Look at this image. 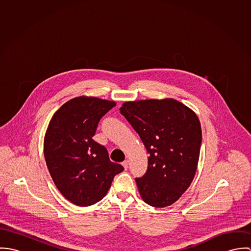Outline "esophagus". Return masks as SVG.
<instances>
[{"mask_svg":"<svg viewBox=\"0 0 251 251\" xmlns=\"http://www.w3.org/2000/svg\"><path fill=\"white\" fill-rule=\"evenodd\" d=\"M128 163H129V161L126 159V160H125L122 164H123V166H124V168L126 170L127 168H128Z\"/></svg>","mask_w":251,"mask_h":251,"instance_id":"1","label":"esophagus"}]
</instances>
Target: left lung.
Returning a JSON list of instances; mask_svg holds the SVG:
<instances>
[{
  "label": "left lung",
  "mask_w": 251,
  "mask_h": 251,
  "mask_svg": "<svg viewBox=\"0 0 251 251\" xmlns=\"http://www.w3.org/2000/svg\"><path fill=\"white\" fill-rule=\"evenodd\" d=\"M120 111L150 154L147 172L135 179L144 202L155 208L172 205L196 173L202 141L197 115L174 99L126 101Z\"/></svg>",
  "instance_id": "8db88e82"
}]
</instances>
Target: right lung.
I'll use <instances>...</instances> for the list:
<instances>
[{"label":"right lung","instance_id":"1","mask_svg":"<svg viewBox=\"0 0 251 251\" xmlns=\"http://www.w3.org/2000/svg\"><path fill=\"white\" fill-rule=\"evenodd\" d=\"M115 105L95 97H77L59 108L48 125L43 143L46 165L59 191L74 205L100 201L124 170L93 139L99 122Z\"/></svg>","mask_w":251,"mask_h":251}]
</instances>
